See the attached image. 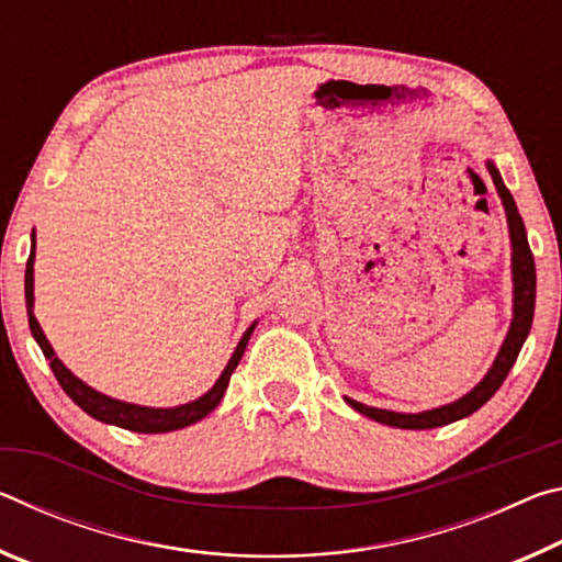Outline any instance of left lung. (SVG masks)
Segmentation results:
<instances>
[{
    "mask_svg": "<svg viewBox=\"0 0 562 562\" xmlns=\"http://www.w3.org/2000/svg\"><path fill=\"white\" fill-rule=\"evenodd\" d=\"M486 168L493 178V186H496L501 203L506 207L508 217V231H510V268H513V319L506 339H503V347L498 351L496 361L488 369V374L475 384L469 394L461 396L459 402H451L439 408H429V412L422 414H398V412H386V408H374L367 404H359L355 398L347 396V404L357 408L359 414L374 418L379 424L396 426V429H436V426H446L459 422V418L471 416L473 412L488 402V398L498 392L501 384L506 382L510 367L516 364L520 355L522 341H526L530 325H532V312H536V262H532V252L528 245L526 225H522V217L513 201L510 190L503 183L498 168L493 166V160H486Z\"/></svg>",
    "mask_w": 562,
    "mask_h": 562,
    "instance_id": "1",
    "label": "left lung"
}]
</instances>
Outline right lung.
I'll return each mask as SVG.
<instances>
[{"instance_id":"1","label":"right lung","mask_w":562,"mask_h":562,"mask_svg":"<svg viewBox=\"0 0 562 562\" xmlns=\"http://www.w3.org/2000/svg\"><path fill=\"white\" fill-rule=\"evenodd\" d=\"M34 247H36V240L32 235V252H30V260H26V272H24V297H26V315H30V329L36 339V345L42 347L44 357L49 359V367L56 376V382L61 384L66 396H69L76 406H81L83 412L93 418H99V422L121 426V429L138 431V434H166V431L186 429V426L201 422V418H205L217 404H221L225 389H227V384H231L235 367L240 364L247 341H250V335L258 322L250 325V329L245 331L243 339L237 341L231 361H227V367L223 369L221 379L213 384L211 392L203 394L201 398H195V402L180 404L173 408H150V406L119 402V398L101 394V392H97V389H91L89 384H83L79 376H74L69 369L61 364V359L56 357V351L52 349L49 339H46V335L40 327V322H36V317H34Z\"/></svg>"}]
</instances>
